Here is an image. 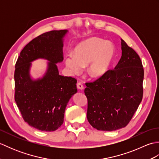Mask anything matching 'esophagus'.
<instances>
[{"mask_svg":"<svg viewBox=\"0 0 159 159\" xmlns=\"http://www.w3.org/2000/svg\"><path fill=\"white\" fill-rule=\"evenodd\" d=\"M76 86H77V88L79 89H80V90H83L84 89V87L82 85L81 83H78Z\"/></svg>","mask_w":159,"mask_h":159,"instance_id":"esophagus-1","label":"esophagus"}]
</instances>
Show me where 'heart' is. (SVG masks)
<instances>
[{
    "mask_svg": "<svg viewBox=\"0 0 159 159\" xmlns=\"http://www.w3.org/2000/svg\"><path fill=\"white\" fill-rule=\"evenodd\" d=\"M74 54L65 57V65L71 75H78L84 67L88 66L89 76L98 79L109 70L115 57V48L111 42L92 38L79 43Z\"/></svg>",
    "mask_w": 159,
    "mask_h": 159,
    "instance_id": "1",
    "label": "heart"
}]
</instances>
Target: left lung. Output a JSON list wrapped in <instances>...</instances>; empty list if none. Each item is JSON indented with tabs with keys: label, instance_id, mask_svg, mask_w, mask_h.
I'll use <instances>...</instances> for the list:
<instances>
[{
	"label": "left lung",
	"instance_id": "1",
	"mask_svg": "<svg viewBox=\"0 0 159 159\" xmlns=\"http://www.w3.org/2000/svg\"><path fill=\"white\" fill-rule=\"evenodd\" d=\"M121 57L93 83H86L87 120L98 130L113 131L127 126L143 98L144 71L139 56L121 39Z\"/></svg>",
	"mask_w": 159,
	"mask_h": 159
}]
</instances>
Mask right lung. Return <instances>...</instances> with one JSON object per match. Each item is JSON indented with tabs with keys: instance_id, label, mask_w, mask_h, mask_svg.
<instances>
[{
	"instance_id": "add662e5",
	"label": "right lung",
	"mask_w": 159,
	"mask_h": 159,
	"mask_svg": "<svg viewBox=\"0 0 159 159\" xmlns=\"http://www.w3.org/2000/svg\"><path fill=\"white\" fill-rule=\"evenodd\" d=\"M67 30L51 31L37 37L22 49L16 63L15 101L24 120L36 129L55 131L63 123L67 103L77 92V80L59 75L57 63L63 61V38ZM48 61L43 77L33 80L31 62Z\"/></svg>"
}]
</instances>
